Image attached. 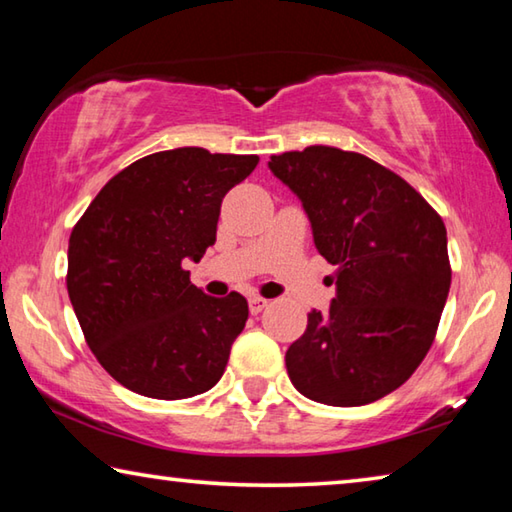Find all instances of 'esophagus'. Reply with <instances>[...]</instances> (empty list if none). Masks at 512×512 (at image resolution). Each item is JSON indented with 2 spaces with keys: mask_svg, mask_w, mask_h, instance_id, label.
<instances>
[{
  "mask_svg": "<svg viewBox=\"0 0 512 512\" xmlns=\"http://www.w3.org/2000/svg\"><path fill=\"white\" fill-rule=\"evenodd\" d=\"M266 305H268V300H266V298H262V296H253V298L248 300L250 314H259V311H262Z\"/></svg>",
  "mask_w": 512,
  "mask_h": 512,
  "instance_id": "obj_1",
  "label": "esophagus"
}]
</instances>
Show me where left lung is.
Masks as SVG:
<instances>
[{"instance_id":"left-lung-1","label":"left lung","mask_w":512,"mask_h":512,"mask_svg":"<svg viewBox=\"0 0 512 512\" xmlns=\"http://www.w3.org/2000/svg\"><path fill=\"white\" fill-rule=\"evenodd\" d=\"M309 216L318 253L336 266L327 314L309 311L287 350L291 384L309 400L361 406L393 393L427 357L452 284L440 214L391 169L336 146L271 155Z\"/></svg>"}]
</instances>
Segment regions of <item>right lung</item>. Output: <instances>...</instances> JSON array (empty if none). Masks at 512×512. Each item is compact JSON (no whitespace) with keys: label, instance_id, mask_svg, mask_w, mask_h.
<instances>
[{"label":"right lung","instance_id":"add662e5","mask_svg":"<svg viewBox=\"0 0 512 512\" xmlns=\"http://www.w3.org/2000/svg\"><path fill=\"white\" fill-rule=\"evenodd\" d=\"M257 162L198 146L151 153L110 178L74 225L69 300L94 357L128 391L185 400L221 379L248 302L205 296L183 262L214 244L223 196Z\"/></svg>","mask_w":512,"mask_h":512}]
</instances>
